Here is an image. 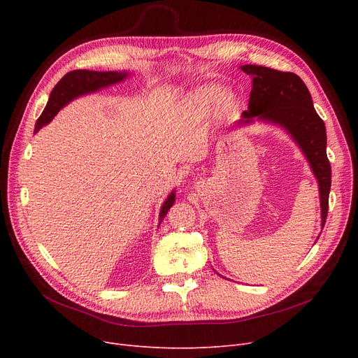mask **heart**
<instances>
[{"label": "heart", "instance_id": "b5f03b06", "mask_svg": "<svg viewBox=\"0 0 358 358\" xmlns=\"http://www.w3.org/2000/svg\"><path fill=\"white\" fill-rule=\"evenodd\" d=\"M222 96V88L216 84H206L194 90L189 99H187V107L193 116H201L208 111Z\"/></svg>", "mask_w": 358, "mask_h": 358}]
</instances>
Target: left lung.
I'll use <instances>...</instances> for the list:
<instances>
[{"mask_svg": "<svg viewBox=\"0 0 358 358\" xmlns=\"http://www.w3.org/2000/svg\"><path fill=\"white\" fill-rule=\"evenodd\" d=\"M241 69L252 78V90L248 110L242 113L234 127L259 120L287 131L303 152L317 181L324 228L331 190V165L327 157L325 123L317 116L308 87L293 72L261 65H242Z\"/></svg>", "mask_w": 358, "mask_h": 358, "instance_id": "obj_1", "label": "left lung"}]
</instances>
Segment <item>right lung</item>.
<instances>
[{"mask_svg": "<svg viewBox=\"0 0 358 358\" xmlns=\"http://www.w3.org/2000/svg\"><path fill=\"white\" fill-rule=\"evenodd\" d=\"M129 71H88V69H77L71 71L66 75H64L62 80L55 85L52 90L48 104L37 119L34 126V134H37L43 126H46L61 108H64L66 104H69L72 100L78 99L85 94L97 92L101 88L110 87L124 81L129 77ZM176 201V190L168 194L164 204L161 206L159 210V223L164 220L168 210L171 209V206Z\"/></svg>", "mask_w": 358, "mask_h": 358, "instance_id": "add662e5", "label": "right lung"}]
</instances>
